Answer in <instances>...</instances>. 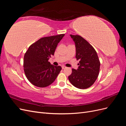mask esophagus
I'll use <instances>...</instances> for the list:
<instances>
[{"label": "esophagus", "instance_id": "1", "mask_svg": "<svg viewBox=\"0 0 126 126\" xmlns=\"http://www.w3.org/2000/svg\"><path fill=\"white\" fill-rule=\"evenodd\" d=\"M66 68V67L65 66H62V69H65Z\"/></svg>", "mask_w": 126, "mask_h": 126}]
</instances>
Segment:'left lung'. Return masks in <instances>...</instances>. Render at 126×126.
Returning a JSON list of instances; mask_svg holds the SVG:
<instances>
[{"label": "left lung", "mask_w": 126, "mask_h": 126, "mask_svg": "<svg viewBox=\"0 0 126 126\" xmlns=\"http://www.w3.org/2000/svg\"><path fill=\"white\" fill-rule=\"evenodd\" d=\"M70 37L76 47V58L79 60L78 68L72 69L68 77L71 84L79 89H86L92 86L98 77L100 63L97 52L88 42L79 35Z\"/></svg>", "instance_id": "1"}]
</instances>
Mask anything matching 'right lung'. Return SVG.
Segmentation results:
<instances>
[{"mask_svg": "<svg viewBox=\"0 0 126 126\" xmlns=\"http://www.w3.org/2000/svg\"><path fill=\"white\" fill-rule=\"evenodd\" d=\"M64 34L41 38L28 48L24 58L27 78L34 86L44 88L51 85L62 70L48 62Z\"/></svg>", "mask_w": 126, "mask_h": 126, "instance_id": "add662e5", "label": "right lung"}]
</instances>
